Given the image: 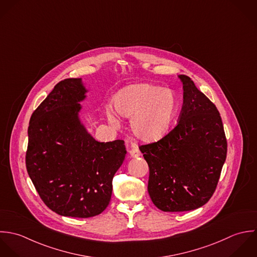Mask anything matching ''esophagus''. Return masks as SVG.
Returning <instances> with one entry per match:
<instances>
[{"instance_id": "1", "label": "esophagus", "mask_w": 257, "mask_h": 257, "mask_svg": "<svg viewBox=\"0 0 257 257\" xmlns=\"http://www.w3.org/2000/svg\"><path fill=\"white\" fill-rule=\"evenodd\" d=\"M128 152H129L130 157H132V158H137V157H139V156L141 155L140 151H139V150H138V148H136V147L131 148Z\"/></svg>"}]
</instances>
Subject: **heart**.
I'll use <instances>...</instances> for the list:
<instances>
[{
    "label": "heart",
    "mask_w": 257,
    "mask_h": 257,
    "mask_svg": "<svg viewBox=\"0 0 257 257\" xmlns=\"http://www.w3.org/2000/svg\"><path fill=\"white\" fill-rule=\"evenodd\" d=\"M178 107L179 100L173 90L148 83L128 85L114 99L115 111L124 118H131L133 135L146 143L156 142L167 134ZM106 118L113 127L119 126L112 109H106Z\"/></svg>",
    "instance_id": "heart-1"
}]
</instances>
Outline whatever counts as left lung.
I'll list each match as a JSON object with an SVG mask.
<instances>
[{"instance_id": "obj_1", "label": "left lung", "mask_w": 257, "mask_h": 257, "mask_svg": "<svg viewBox=\"0 0 257 257\" xmlns=\"http://www.w3.org/2000/svg\"><path fill=\"white\" fill-rule=\"evenodd\" d=\"M178 76L184 91L178 125L160 141L140 147L150 170V198L163 211H187L206 204L227 151L215 105L189 76Z\"/></svg>"}]
</instances>
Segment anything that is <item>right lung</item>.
Segmentation results:
<instances>
[{
	"instance_id": "1",
	"label": "right lung",
	"mask_w": 257,
	"mask_h": 257,
	"mask_svg": "<svg viewBox=\"0 0 257 257\" xmlns=\"http://www.w3.org/2000/svg\"><path fill=\"white\" fill-rule=\"evenodd\" d=\"M88 89L81 78L58 82L33 113L26 165L44 203L54 212L91 217L109 205L123 164V140L98 142L80 118Z\"/></svg>"
}]
</instances>
